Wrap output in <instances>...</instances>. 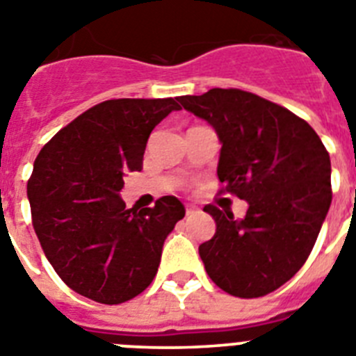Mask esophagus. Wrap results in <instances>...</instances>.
<instances>
[{
	"label": "esophagus",
	"instance_id": "esophagus-1",
	"mask_svg": "<svg viewBox=\"0 0 356 356\" xmlns=\"http://www.w3.org/2000/svg\"><path fill=\"white\" fill-rule=\"evenodd\" d=\"M185 212H187V216H191V213H196L197 212V207L187 205V207H185Z\"/></svg>",
	"mask_w": 356,
	"mask_h": 356
}]
</instances>
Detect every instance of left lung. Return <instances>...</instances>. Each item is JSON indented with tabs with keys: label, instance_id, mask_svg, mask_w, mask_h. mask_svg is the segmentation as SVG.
Returning <instances> with one entry per match:
<instances>
[{
	"label": "left lung",
	"instance_id": "8db88e82",
	"mask_svg": "<svg viewBox=\"0 0 356 356\" xmlns=\"http://www.w3.org/2000/svg\"><path fill=\"white\" fill-rule=\"evenodd\" d=\"M178 102L216 130L217 176L248 201L235 219L207 205L216 235L200 246L213 284L237 298H260L307 262L332 203V163L314 128L291 110L238 89H210Z\"/></svg>",
	"mask_w": 356,
	"mask_h": 356
}]
</instances>
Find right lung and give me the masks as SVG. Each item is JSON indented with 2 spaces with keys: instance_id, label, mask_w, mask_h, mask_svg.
I'll return each mask as SVG.
<instances>
[{
  "instance_id": "right-lung-1",
  "label": "right lung",
  "mask_w": 356,
  "mask_h": 356,
  "mask_svg": "<svg viewBox=\"0 0 356 356\" xmlns=\"http://www.w3.org/2000/svg\"><path fill=\"white\" fill-rule=\"evenodd\" d=\"M181 106L165 99H108L78 115L40 149L28 180L33 228L64 284L105 305L153 282L163 242L185 209L175 196L127 209L122 176L143 169L153 128Z\"/></svg>"
}]
</instances>
